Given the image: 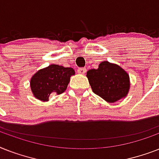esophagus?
<instances>
[{
    "label": "esophagus",
    "mask_w": 159,
    "mask_h": 159,
    "mask_svg": "<svg viewBox=\"0 0 159 159\" xmlns=\"http://www.w3.org/2000/svg\"><path fill=\"white\" fill-rule=\"evenodd\" d=\"M87 72V68L86 67H81V68H78L77 69V72L79 73V74H85Z\"/></svg>",
    "instance_id": "1"
}]
</instances>
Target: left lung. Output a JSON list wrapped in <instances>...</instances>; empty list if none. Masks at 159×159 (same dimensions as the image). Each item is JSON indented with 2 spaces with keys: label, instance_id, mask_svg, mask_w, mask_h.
Instances as JSON below:
<instances>
[{
  "label": "left lung",
  "instance_id": "left-lung-1",
  "mask_svg": "<svg viewBox=\"0 0 159 159\" xmlns=\"http://www.w3.org/2000/svg\"><path fill=\"white\" fill-rule=\"evenodd\" d=\"M87 77L92 92L108 103L125 98L129 92L128 72L117 64L103 61L97 69L87 71Z\"/></svg>",
  "mask_w": 159,
  "mask_h": 159
}]
</instances>
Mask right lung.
Here are the masks:
<instances>
[{"label":"right lung","mask_w":159,"mask_h":159,"mask_svg":"<svg viewBox=\"0 0 159 159\" xmlns=\"http://www.w3.org/2000/svg\"><path fill=\"white\" fill-rule=\"evenodd\" d=\"M72 75H75V70L72 67L49 65L32 76L30 82L31 92L36 99L48 102L52 93L61 94L66 91Z\"/></svg>","instance_id":"obj_1"}]
</instances>
